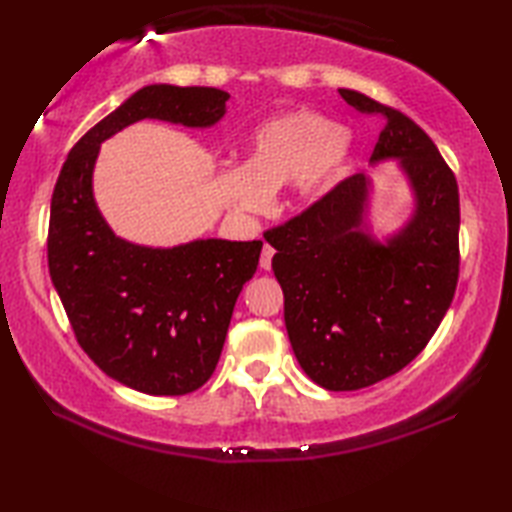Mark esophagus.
Wrapping results in <instances>:
<instances>
[{
  "label": "esophagus",
  "instance_id": "34e87169",
  "mask_svg": "<svg viewBox=\"0 0 512 512\" xmlns=\"http://www.w3.org/2000/svg\"><path fill=\"white\" fill-rule=\"evenodd\" d=\"M273 255H275V250H273V246H264L262 248V257H259V266H262L264 270H270V266H273Z\"/></svg>",
  "mask_w": 512,
  "mask_h": 512
}]
</instances>
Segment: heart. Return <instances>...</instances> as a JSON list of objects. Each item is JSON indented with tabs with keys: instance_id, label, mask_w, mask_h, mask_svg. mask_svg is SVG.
I'll return each mask as SVG.
<instances>
[{
	"instance_id": "1",
	"label": "heart",
	"mask_w": 512,
	"mask_h": 512,
	"mask_svg": "<svg viewBox=\"0 0 512 512\" xmlns=\"http://www.w3.org/2000/svg\"><path fill=\"white\" fill-rule=\"evenodd\" d=\"M350 151V136L325 116L303 110L279 114L255 129L244 162L226 165L217 187L237 213L264 209L268 191L279 184L292 202H310L339 180Z\"/></svg>"
}]
</instances>
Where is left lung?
<instances>
[{"label": "left lung", "instance_id": "1", "mask_svg": "<svg viewBox=\"0 0 512 512\" xmlns=\"http://www.w3.org/2000/svg\"><path fill=\"white\" fill-rule=\"evenodd\" d=\"M354 110L383 116L372 160L400 158L416 213L383 246L361 231L367 178L356 173L288 222L268 228L284 319L299 365L330 391L400 372L447 314L460 275V193L433 140L409 116L341 88Z\"/></svg>", "mask_w": 512, "mask_h": 512}]
</instances>
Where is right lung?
<instances>
[{"instance_id":"right-lung-1","label":"right lung","mask_w":512,"mask_h":512,"mask_svg":"<svg viewBox=\"0 0 512 512\" xmlns=\"http://www.w3.org/2000/svg\"><path fill=\"white\" fill-rule=\"evenodd\" d=\"M226 101L217 88L147 85L79 138L54 184L48 268L76 341L107 376L143 394L184 396L213 376L264 242L129 244L96 209L92 169L103 140L123 127L143 118L211 127Z\"/></svg>"}]
</instances>
